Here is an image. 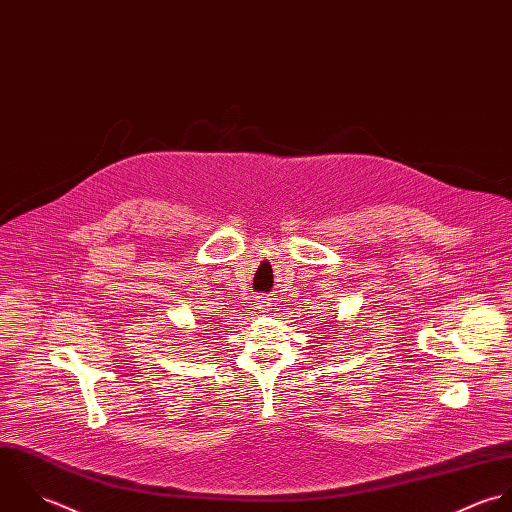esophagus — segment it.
Masks as SVG:
<instances>
[{
	"label": "esophagus",
	"mask_w": 512,
	"mask_h": 512,
	"mask_svg": "<svg viewBox=\"0 0 512 512\" xmlns=\"http://www.w3.org/2000/svg\"><path fill=\"white\" fill-rule=\"evenodd\" d=\"M266 304H268V302H260V308L264 310V306H266Z\"/></svg>",
	"instance_id": "34e87169"
}]
</instances>
